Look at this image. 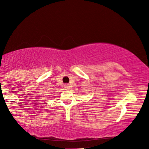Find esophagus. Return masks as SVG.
I'll return each mask as SVG.
<instances>
[{
	"mask_svg": "<svg viewBox=\"0 0 149 149\" xmlns=\"http://www.w3.org/2000/svg\"><path fill=\"white\" fill-rule=\"evenodd\" d=\"M64 89H66V90H68V89H70V85H69V84H65L64 85Z\"/></svg>",
	"mask_w": 149,
	"mask_h": 149,
	"instance_id": "esophagus-1",
	"label": "esophagus"
}]
</instances>
